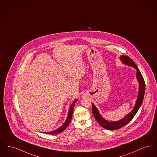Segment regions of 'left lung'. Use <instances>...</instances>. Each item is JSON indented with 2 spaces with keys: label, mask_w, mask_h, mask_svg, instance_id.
Here are the masks:
<instances>
[{
  "label": "left lung",
  "mask_w": 157,
  "mask_h": 157,
  "mask_svg": "<svg viewBox=\"0 0 157 157\" xmlns=\"http://www.w3.org/2000/svg\"><path fill=\"white\" fill-rule=\"evenodd\" d=\"M120 59L122 63L129 66L133 67L136 70V76L139 83L138 95L137 100L136 101V103L132 110L131 111L129 114H128L125 117H124L123 119L116 121H111L105 120L101 115L100 113L99 112L96 106L92 103V113L95 120H97L98 124L102 128L108 130H111L120 129L121 128L126 125L129 121H131V120L133 118V117L135 116V114L138 112V111L139 110V108L140 107L142 104L145 91V83L144 79L142 74L140 72L138 66L133 62V60H132L129 56L124 55L121 56Z\"/></svg>",
  "instance_id": "left-lung-1"
}]
</instances>
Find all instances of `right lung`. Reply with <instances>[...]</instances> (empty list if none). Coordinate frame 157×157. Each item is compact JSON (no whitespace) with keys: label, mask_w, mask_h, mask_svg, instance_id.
I'll return each mask as SVG.
<instances>
[{"label":"right lung","mask_w":157,"mask_h":157,"mask_svg":"<svg viewBox=\"0 0 157 157\" xmlns=\"http://www.w3.org/2000/svg\"><path fill=\"white\" fill-rule=\"evenodd\" d=\"M78 101V100L74 101L72 104H71L69 110L68 112V115L67 117V119L65 121V123L57 129H56L55 130L52 131V132H43L47 134H50V135H56V134H58L60 132H62L63 131L65 130V129L67 127V126L69 125V124L70 123L71 119H72V114H73V109H74V106H75V103Z\"/></svg>","instance_id":"add662e5"}]
</instances>
